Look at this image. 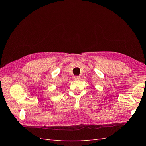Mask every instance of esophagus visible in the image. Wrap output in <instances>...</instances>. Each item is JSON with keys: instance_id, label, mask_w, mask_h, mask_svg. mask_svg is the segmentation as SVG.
Listing matches in <instances>:
<instances>
[{"instance_id": "esophagus-1", "label": "esophagus", "mask_w": 146, "mask_h": 146, "mask_svg": "<svg viewBox=\"0 0 146 146\" xmlns=\"http://www.w3.org/2000/svg\"><path fill=\"white\" fill-rule=\"evenodd\" d=\"M80 76H74V77H73V78L74 79V80H79V79H80Z\"/></svg>"}]
</instances>
